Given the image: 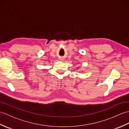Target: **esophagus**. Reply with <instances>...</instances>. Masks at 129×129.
Returning a JSON list of instances; mask_svg holds the SVG:
<instances>
[{
    "instance_id": "esophagus-1",
    "label": "esophagus",
    "mask_w": 129,
    "mask_h": 129,
    "mask_svg": "<svg viewBox=\"0 0 129 129\" xmlns=\"http://www.w3.org/2000/svg\"><path fill=\"white\" fill-rule=\"evenodd\" d=\"M60 60H61V61H63V60H64V58H62V57H61V58H60Z\"/></svg>"
}]
</instances>
